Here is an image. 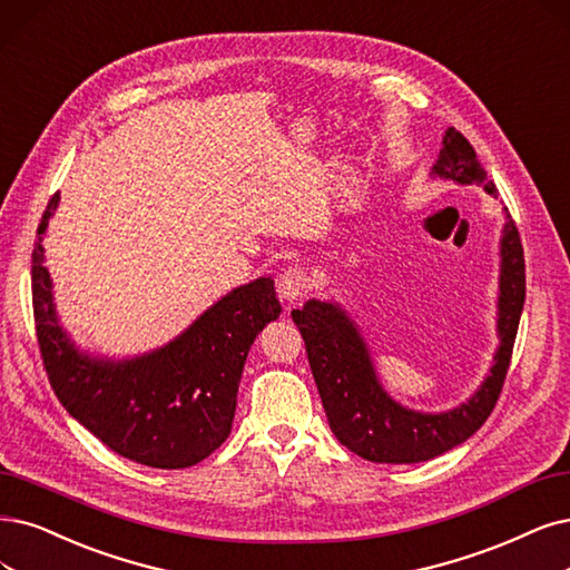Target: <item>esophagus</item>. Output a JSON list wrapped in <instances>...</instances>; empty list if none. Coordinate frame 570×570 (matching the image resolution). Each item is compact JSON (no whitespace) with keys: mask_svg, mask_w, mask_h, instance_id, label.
I'll return each mask as SVG.
<instances>
[{"mask_svg":"<svg viewBox=\"0 0 570 570\" xmlns=\"http://www.w3.org/2000/svg\"><path fill=\"white\" fill-rule=\"evenodd\" d=\"M309 288V277L303 267H286L279 279H277V291H279V298L286 303H296L301 301Z\"/></svg>","mask_w":570,"mask_h":570,"instance_id":"obj_1","label":"esophagus"}]
</instances>
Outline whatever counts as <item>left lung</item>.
I'll return each mask as SVG.
<instances>
[{
  "mask_svg": "<svg viewBox=\"0 0 570 570\" xmlns=\"http://www.w3.org/2000/svg\"><path fill=\"white\" fill-rule=\"evenodd\" d=\"M432 174L460 185H483L489 195H495V185L487 180L474 147L453 126L444 134ZM523 301V246L512 216H508L500 239V345L493 366L468 404L444 413H420L394 402L377 381L360 328L338 303L307 301L303 309H293L291 317L301 328L328 425L341 444L371 462L409 465L455 449L487 423L510 368Z\"/></svg>",
  "mask_w": 570,
  "mask_h": 570,
  "instance_id": "8db88e82",
  "label": "left lung"
}]
</instances>
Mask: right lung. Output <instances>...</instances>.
<instances>
[{
  "instance_id": "add662e5",
  "label": "right lung",
  "mask_w": 570,
  "mask_h": 570,
  "mask_svg": "<svg viewBox=\"0 0 570 570\" xmlns=\"http://www.w3.org/2000/svg\"><path fill=\"white\" fill-rule=\"evenodd\" d=\"M58 199L41 216L32 250L37 343L58 402L105 446L140 465H197L227 439L248 350L279 317L274 282L261 277L229 291L176 341L134 360L79 352L58 324L41 246Z\"/></svg>"
}]
</instances>
